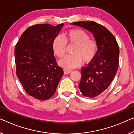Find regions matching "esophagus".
Wrapping results in <instances>:
<instances>
[{"label": "esophagus", "instance_id": "34e87169", "mask_svg": "<svg viewBox=\"0 0 134 134\" xmlns=\"http://www.w3.org/2000/svg\"><path fill=\"white\" fill-rule=\"evenodd\" d=\"M63 71H64V74H70L71 72H72V70L64 69H63Z\"/></svg>", "mask_w": 134, "mask_h": 134}]
</instances>
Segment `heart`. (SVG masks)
Masks as SVG:
<instances>
[{
	"label": "heart",
	"mask_w": 134,
	"mask_h": 134,
	"mask_svg": "<svg viewBox=\"0 0 134 134\" xmlns=\"http://www.w3.org/2000/svg\"><path fill=\"white\" fill-rule=\"evenodd\" d=\"M67 43L75 44V46L72 50V54L66 55L59 61V64L63 67L71 68L79 66L82 61L85 63L90 62L97 53V42L90 38L88 33L84 30L79 29L69 30L65 32L64 38L58 35L53 40V52L59 58L65 55Z\"/></svg>",
	"instance_id": "b5f03b06"
}]
</instances>
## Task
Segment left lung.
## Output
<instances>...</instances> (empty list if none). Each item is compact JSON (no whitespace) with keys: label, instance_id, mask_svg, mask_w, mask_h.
<instances>
[{"label":"left lung","instance_id":"8db88e82","mask_svg":"<svg viewBox=\"0 0 134 134\" xmlns=\"http://www.w3.org/2000/svg\"><path fill=\"white\" fill-rule=\"evenodd\" d=\"M92 33L98 45L96 56L81 68L79 88L83 96L94 98L107 88L119 67V49L114 36L105 27L92 21L74 22Z\"/></svg>","mask_w":134,"mask_h":134}]
</instances>
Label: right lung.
Here are the masks:
<instances>
[{"label":"right lung","mask_w":134,"mask_h":134,"mask_svg":"<svg viewBox=\"0 0 134 134\" xmlns=\"http://www.w3.org/2000/svg\"><path fill=\"white\" fill-rule=\"evenodd\" d=\"M63 24H35L27 29L15 47L16 74L29 95L47 100L54 94L63 75L52 48Z\"/></svg>","instance_id":"1"}]
</instances>
